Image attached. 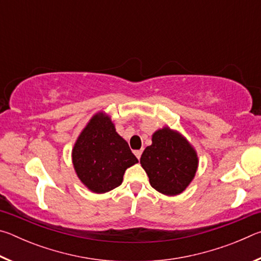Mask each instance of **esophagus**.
I'll return each mask as SVG.
<instances>
[{
  "label": "esophagus",
  "mask_w": 261,
  "mask_h": 261,
  "mask_svg": "<svg viewBox=\"0 0 261 261\" xmlns=\"http://www.w3.org/2000/svg\"><path fill=\"white\" fill-rule=\"evenodd\" d=\"M134 153H135V155H136L137 158L140 159V156H141V153H143V151H141V149H137V151H135Z\"/></svg>",
  "instance_id": "1"
}]
</instances>
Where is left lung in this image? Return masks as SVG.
<instances>
[{
  "label": "left lung",
  "mask_w": 261,
  "mask_h": 261,
  "mask_svg": "<svg viewBox=\"0 0 261 261\" xmlns=\"http://www.w3.org/2000/svg\"><path fill=\"white\" fill-rule=\"evenodd\" d=\"M198 162L191 144L168 126L154 132L152 145L145 148L140 158L152 188L166 196H177L189 187Z\"/></svg>",
  "instance_id": "obj_1"
}]
</instances>
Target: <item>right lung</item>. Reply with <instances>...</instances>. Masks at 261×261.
Instances as JSON below:
<instances>
[{
	"label": "right lung",
	"mask_w": 261,
	"mask_h": 261,
	"mask_svg": "<svg viewBox=\"0 0 261 261\" xmlns=\"http://www.w3.org/2000/svg\"><path fill=\"white\" fill-rule=\"evenodd\" d=\"M138 162L105 113L95 114L74 143L72 163L78 178L94 193L120 187L127 168Z\"/></svg>",
	"instance_id": "add662e5"
}]
</instances>
